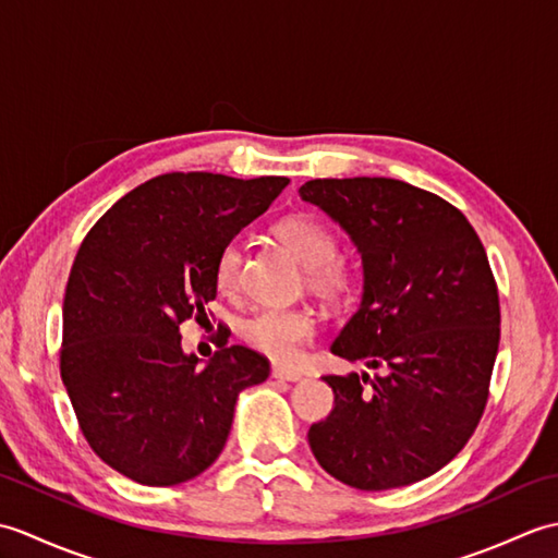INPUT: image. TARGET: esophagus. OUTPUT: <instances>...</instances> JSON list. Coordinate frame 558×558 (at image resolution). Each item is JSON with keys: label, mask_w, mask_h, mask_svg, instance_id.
<instances>
[{"label": "esophagus", "mask_w": 558, "mask_h": 558, "mask_svg": "<svg viewBox=\"0 0 558 558\" xmlns=\"http://www.w3.org/2000/svg\"><path fill=\"white\" fill-rule=\"evenodd\" d=\"M270 374H272V378H282V381H300V378L304 376L302 372L290 369V366H282V364H272Z\"/></svg>", "instance_id": "1"}]
</instances>
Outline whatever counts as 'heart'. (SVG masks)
Returning a JSON list of instances; mask_svg holds the SVG:
<instances>
[{
	"label": "heart",
	"instance_id": "heart-1",
	"mask_svg": "<svg viewBox=\"0 0 558 558\" xmlns=\"http://www.w3.org/2000/svg\"><path fill=\"white\" fill-rule=\"evenodd\" d=\"M276 240L286 244L302 260L306 288L328 300L348 298L354 290V270L338 256V236L333 230L304 213L280 218L272 225ZM216 286L222 292H234L242 280V248L236 242L225 244L216 256ZM242 338L254 350L278 362H292L306 342L316 336V318L306 310H282L266 306L242 322Z\"/></svg>",
	"mask_w": 558,
	"mask_h": 558
}]
</instances>
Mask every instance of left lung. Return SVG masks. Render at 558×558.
I'll return each mask as SVG.
<instances>
[{
    "label": "left lung",
    "instance_id": "1",
    "mask_svg": "<svg viewBox=\"0 0 558 558\" xmlns=\"http://www.w3.org/2000/svg\"><path fill=\"white\" fill-rule=\"evenodd\" d=\"M300 196L357 244L364 294L330 352L376 374H328L333 410L310 446L354 489L405 487L475 434L499 352V290L475 228L448 201L388 177L312 180Z\"/></svg>",
    "mask_w": 558,
    "mask_h": 558
}]
</instances>
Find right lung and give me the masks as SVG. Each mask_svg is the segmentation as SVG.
<instances>
[{
	"instance_id": "obj_1",
	"label": "right lung",
	"mask_w": 558,
	"mask_h": 558,
	"mask_svg": "<svg viewBox=\"0 0 558 558\" xmlns=\"http://www.w3.org/2000/svg\"><path fill=\"white\" fill-rule=\"evenodd\" d=\"M290 184L170 172L93 225L69 272L59 372L88 446L120 475L172 487L210 468L240 390L266 381L256 350L220 342L206 366L180 326L216 300V256Z\"/></svg>"
}]
</instances>
